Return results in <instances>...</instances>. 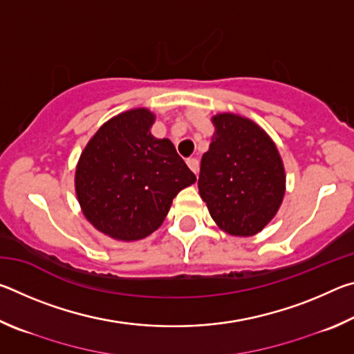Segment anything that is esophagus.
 <instances>
[{"instance_id":"obj_1","label":"esophagus","mask_w":354,"mask_h":354,"mask_svg":"<svg viewBox=\"0 0 354 354\" xmlns=\"http://www.w3.org/2000/svg\"><path fill=\"white\" fill-rule=\"evenodd\" d=\"M187 165H189V169L195 173V175H198V170H200L198 159H195V158L187 159Z\"/></svg>"}]
</instances>
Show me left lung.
I'll use <instances>...</instances> for the list:
<instances>
[{
  "label": "left lung",
  "instance_id": "obj_1",
  "mask_svg": "<svg viewBox=\"0 0 354 354\" xmlns=\"http://www.w3.org/2000/svg\"><path fill=\"white\" fill-rule=\"evenodd\" d=\"M212 123L215 133L201 158L200 195L220 230L254 236L283 203V160L274 142L250 118L217 113Z\"/></svg>",
  "mask_w": 354,
  "mask_h": 354
}]
</instances>
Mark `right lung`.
I'll list each match as a JSON object with an SVG mask.
<instances>
[{
  "label": "right lung",
  "instance_id": "add662e5",
  "mask_svg": "<svg viewBox=\"0 0 354 354\" xmlns=\"http://www.w3.org/2000/svg\"><path fill=\"white\" fill-rule=\"evenodd\" d=\"M154 113L131 109L101 127L81 153L75 187L86 218L117 241H139L162 225L171 201L196 181L169 139L149 133Z\"/></svg>",
  "mask_w": 354,
  "mask_h": 354
}]
</instances>
